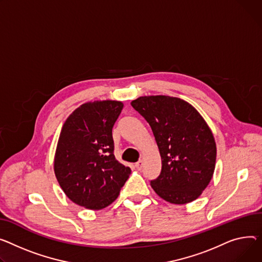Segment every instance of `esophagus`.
Instances as JSON below:
<instances>
[{
  "label": "esophagus",
  "instance_id": "34e87169",
  "mask_svg": "<svg viewBox=\"0 0 262 262\" xmlns=\"http://www.w3.org/2000/svg\"><path fill=\"white\" fill-rule=\"evenodd\" d=\"M135 166H136V168H137V169H141V168H142V166H143V161H142V160L138 161V162L135 164Z\"/></svg>",
  "mask_w": 262,
  "mask_h": 262
}]
</instances>
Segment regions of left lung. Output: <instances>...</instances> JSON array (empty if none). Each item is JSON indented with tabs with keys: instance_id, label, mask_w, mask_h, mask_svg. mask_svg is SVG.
<instances>
[{
	"instance_id": "obj_1",
	"label": "left lung",
	"mask_w": 262,
	"mask_h": 262,
	"mask_svg": "<svg viewBox=\"0 0 262 262\" xmlns=\"http://www.w3.org/2000/svg\"><path fill=\"white\" fill-rule=\"evenodd\" d=\"M132 106L148 122L159 147L162 168L151 180L156 194L172 204L196 200L210 183L216 164V142L198 111L169 96H144Z\"/></svg>"
}]
</instances>
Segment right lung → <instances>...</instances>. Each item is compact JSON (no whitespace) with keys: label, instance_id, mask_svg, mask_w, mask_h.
<instances>
[{"label":"right lung","instance_id":"obj_1","mask_svg":"<svg viewBox=\"0 0 262 262\" xmlns=\"http://www.w3.org/2000/svg\"><path fill=\"white\" fill-rule=\"evenodd\" d=\"M122 108L120 101L86 102L68 116L60 133L56 178L69 199L89 210L112 204L130 175L114 155L112 129Z\"/></svg>","mask_w":262,"mask_h":262}]
</instances>
